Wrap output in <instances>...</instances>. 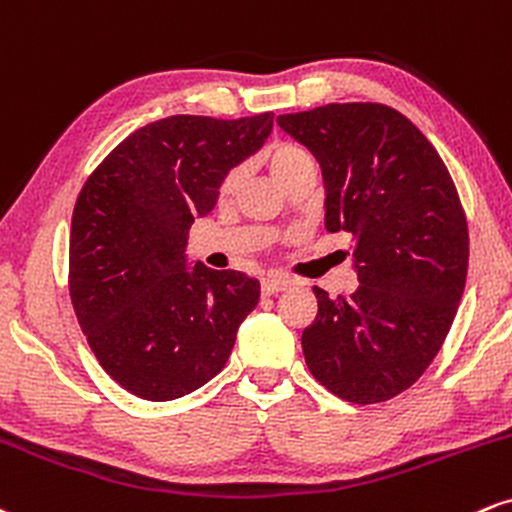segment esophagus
I'll return each mask as SVG.
<instances>
[{"label": "esophagus", "mask_w": 512, "mask_h": 512, "mask_svg": "<svg viewBox=\"0 0 512 512\" xmlns=\"http://www.w3.org/2000/svg\"><path fill=\"white\" fill-rule=\"evenodd\" d=\"M287 287H290V280H285V278H266V280L261 282V292H263V294L285 292Z\"/></svg>", "instance_id": "esophagus-1"}]
</instances>
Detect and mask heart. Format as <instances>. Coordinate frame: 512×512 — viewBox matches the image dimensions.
<instances>
[{
    "mask_svg": "<svg viewBox=\"0 0 512 512\" xmlns=\"http://www.w3.org/2000/svg\"><path fill=\"white\" fill-rule=\"evenodd\" d=\"M266 165H268L270 174H273L275 182L282 184L285 179H290L292 174L304 172V170H314V158H311L309 150L297 146V143L278 141L266 150ZM242 177H244L242 167H232V170L225 174V179H222L220 194L222 196L234 194V191H237V186L242 184Z\"/></svg>",
    "mask_w": 512,
    "mask_h": 512,
    "instance_id": "obj_1",
    "label": "heart"
}]
</instances>
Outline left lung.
<instances>
[{
    "mask_svg": "<svg viewBox=\"0 0 512 512\" xmlns=\"http://www.w3.org/2000/svg\"><path fill=\"white\" fill-rule=\"evenodd\" d=\"M326 186V230L350 232L357 290L330 299L302 333L309 371L354 405L386 402L429 369L465 292L470 234L441 155L405 114L333 102L280 114Z\"/></svg>",
    "mask_w": 512,
    "mask_h": 512,
    "instance_id": "1",
    "label": "left lung"
}]
</instances>
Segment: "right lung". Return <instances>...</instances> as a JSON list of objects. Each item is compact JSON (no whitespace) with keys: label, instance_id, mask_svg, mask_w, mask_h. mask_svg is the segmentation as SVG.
<instances>
[{"label":"right lung","instance_id":"1","mask_svg":"<svg viewBox=\"0 0 512 512\" xmlns=\"http://www.w3.org/2000/svg\"><path fill=\"white\" fill-rule=\"evenodd\" d=\"M273 131V112L150 122L95 167L71 215L69 294L102 369L136 398L201 388L261 297L239 270L189 268L186 239L225 174Z\"/></svg>","mask_w":512,"mask_h":512}]
</instances>
